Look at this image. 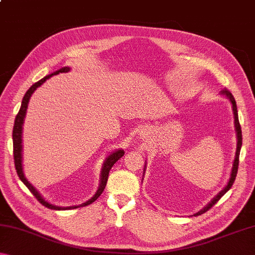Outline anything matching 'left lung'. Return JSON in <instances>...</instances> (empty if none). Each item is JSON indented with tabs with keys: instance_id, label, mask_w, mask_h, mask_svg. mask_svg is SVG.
Returning <instances> with one entry per match:
<instances>
[{
	"instance_id": "1",
	"label": "left lung",
	"mask_w": 255,
	"mask_h": 255,
	"mask_svg": "<svg viewBox=\"0 0 255 255\" xmlns=\"http://www.w3.org/2000/svg\"><path fill=\"white\" fill-rule=\"evenodd\" d=\"M223 94H225V96L230 99L232 105H233V112H234V122H235V129H236V133H237V148H236V155H235V159H234V164H233V169H232V173H231V178L230 181H228L227 185L225 187V189L222 190L221 192L218 193L217 196H216L213 200H211L208 205H207L204 209L200 210L199 213H197L196 216H199L201 214L206 213V211H208L211 207H213L215 204H217V201L221 199V198L225 195V193L228 191L232 188L233 183H234L235 178H236V174H237V170H239V161H240V152H241V146H242V129H241V125L239 122V115H237V107H236V101L234 97H233V94L228 91L227 89H224L222 91Z\"/></svg>"
}]
</instances>
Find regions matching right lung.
<instances>
[{
	"label": "right lung",
	"mask_w": 255,
	"mask_h": 255,
	"mask_svg": "<svg viewBox=\"0 0 255 255\" xmlns=\"http://www.w3.org/2000/svg\"><path fill=\"white\" fill-rule=\"evenodd\" d=\"M70 71V68L68 67H63L60 68V70L54 72L53 74L50 75H47L45 76L44 79H41L40 81H38L37 83H34L32 86H30V89L28 90L27 92H25L24 97L22 99V103H21V108L18 112V115H16L15 120H14V126H13V132H12V138H13V157H14V166H15V170H16V173H18L20 180L22 181V182L27 185V188L30 190V192L32 193V195L36 197V199L40 202L41 205H44L45 207L49 209H54V210H60V209H75V208H79V207H84V206H88V205H91L92 202L96 201L99 197L101 196V193L103 192V190L106 188V184H107V181H108V175H109V172L111 170V167L114 166V164L118 161L119 158H122L124 156L125 152L123 149H118L116 150L115 153L110 154L109 156L107 157L105 164H103V167H102V172H101V182H100V187H99L98 191L96 195H94L91 199L88 200L84 204H82L80 206H72V207H58V206H54V205H50L47 202L44 198H42L39 192L37 191L36 189H34L31 183L29 182V181L25 179V176L23 174V171H22V161H21V150H22V138H21V133H22V124H23V119H24V116H25V111H27V108H28V102H29V99L31 97V94L36 91V89L38 86H40L42 83L46 80H48L49 77H51L53 75L56 74H59V73H66Z\"/></svg>",
	"instance_id": "1"
}]
</instances>
